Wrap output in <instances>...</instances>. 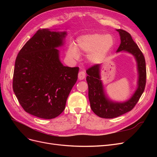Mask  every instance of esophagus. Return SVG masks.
Segmentation results:
<instances>
[{
  "mask_svg": "<svg viewBox=\"0 0 157 157\" xmlns=\"http://www.w3.org/2000/svg\"><path fill=\"white\" fill-rule=\"evenodd\" d=\"M85 76H86V75H85L84 71H80L78 73V79L80 80H83L85 78Z\"/></svg>",
  "mask_w": 157,
  "mask_h": 157,
  "instance_id": "1",
  "label": "esophagus"
}]
</instances>
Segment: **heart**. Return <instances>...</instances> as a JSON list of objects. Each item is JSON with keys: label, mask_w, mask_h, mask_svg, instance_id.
<instances>
[{"label": "heart", "mask_w": 157, "mask_h": 157, "mask_svg": "<svg viewBox=\"0 0 157 157\" xmlns=\"http://www.w3.org/2000/svg\"><path fill=\"white\" fill-rule=\"evenodd\" d=\"M113 45V39L109 35L95 33L82 36L78 40V46L80 50L85 52H90L88 59L94 63H99L103 61ZM68 54L71 58L75 59L79 58L78 50L75 46L70 47Z\"/></svg>", "instance_id": "b5f03b06"}]
</instances>
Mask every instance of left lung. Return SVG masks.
<instances>
[{
  "label": "left lung",
  "mask_w": 157,
  "mask_h": 157,
  "mask_svg": "<svg viewBox=\"0 0 157 157\" xmlns=\"http://www.w3.org/2000/svg\"><path fill=\"white\" fill-rule=\"evenodd\" d=\"M121 39L117 52H127L134 57L137 63V88L128 100L115 101L109 98L101 79V65L97 64L86 71L88 85V98L93 112L99 117L113 118L130 111L144 93L146 83L145 60L141 51L133 40L130 33L122 29H116Z\"/></svg>",
  "instance_id": "8db88e82"
}]
</instances>
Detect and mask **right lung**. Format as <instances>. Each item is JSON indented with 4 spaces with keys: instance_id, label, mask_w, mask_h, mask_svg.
<instances>
[{
    "instance_id": "1",
    "label": "right lung",
    "mask_w": 157,
    "mask_h": 157,
    "mask_svg": "<svg viewBox=\"0 0 157 157\" xmlns=\"http://www.w3.org/2000/svg\"><path fill=\"white\" fill-rule=\"evenodd\" d=\"M67 35V31L39 29L17 54L13 90L32 115L44 119L59 116L77 82L79 68L64 66L57 49L63 46Z\"/></svg>"
}]
</instances>
